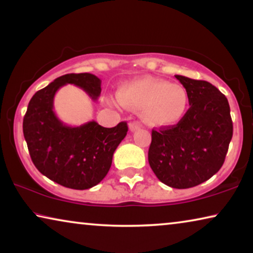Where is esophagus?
Wrapping results in <instances>:
<instances>
[{
  "label": "esophagus",
  "mask_w": 253,
  "mask_h": 253,
  "mask_svg": "<svg viewBox=\"0 0 253 253\" xmlns=\"http://www.w3.org/2000/svg\"><path fill=\"white\" fill-rule=\"evenodd\" d=\"M128 127H129V130L130 131H135V130L140 129L141 125H140V123H137V122H131V123H129V125H128Z\"/></svg>",
  "instance_id": "1"
}]
</instances>
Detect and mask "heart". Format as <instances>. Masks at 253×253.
Listing matches in <instances>:
<instances>
[{
  "label": "heart",
  "mask_w": 253,
  "mask_h": 253,
  "mask_svg": "<svg viewBox=\"0 0 253 253\" xmlns=\"http://www.w3.org/2000/svg\"><path fill=\"white\" fill-rule=\"evenodd\" d=\"M117 98L127 109L143 110L145 122L155 126L176 125L189 108L186 88L151 77L124 84L117 91Z\"/></svg>",
  "instance_id": "b5f03b06"
}]
</instances>
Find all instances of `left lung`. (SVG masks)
<instances>
[{"label": "left lung", "instance_id": "left-lung-1", "mask_svg": "<svg viewBox=\"0 0 253 253\" xmlns=\"http://www.w3.org/2000/svg\"><path fill=\"white\" fill-rule=\"evenodd\" d=\"M189 95L186 116L152 129L148 159L159 181L176 189L198 186L221 169L233 137L228 99L212 84L175 76Z\"/></svg>", "mask_w": 253, "mask_h": 253}]
</instances>
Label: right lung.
I'll return each mask as SVG.
<instances>
[{"label":"right lung","mask_w":253,"mask_h":253,"mask_svg":"<svg viewBox=\"0 0 253 253\" xmlns=\"http://www.w3.org/2000/svg\"><path fill=\"white\" fill-rule=\"evenodd\" d=\"M101 83L90 73H70L57 78L33 95L24 117L23 131L35 167L48 179L66 188L84 190L98 184L108 174L113 152L125 138L126 122L105 128L88 122L67 126L57 118L54 97L67 84L81 88L91 99L101 95Z\"/></svg>","instance_id":"obj_1"}]
</instances>
